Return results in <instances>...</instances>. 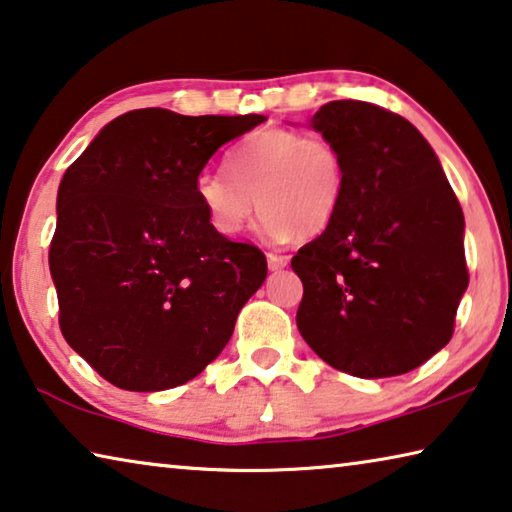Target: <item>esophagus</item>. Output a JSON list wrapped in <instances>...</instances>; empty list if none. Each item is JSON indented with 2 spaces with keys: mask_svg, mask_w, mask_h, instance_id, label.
Masks as SVG:
<instances>
[{
  "mask_svg": "<svg viewBox=\"0 0 512 512\" xmlns=\"http://www.w3.org/2000/svg\"><path fill=\"white\" fill-rule=\"evenodd\" d=\"M266 262H269V271H282L289 264V257L278 255V253H269L266 255Z\"/></svg>",
  "mask_w": 512,
  "mask_h": 512,
  "instance_id": "esophagus-1",
  "label": "esophagus"
}]
</instances>
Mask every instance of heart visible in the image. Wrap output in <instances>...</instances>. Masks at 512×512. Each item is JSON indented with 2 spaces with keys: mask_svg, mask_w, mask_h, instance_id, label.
<instances>
[{
  "mask_svg": "<svg viewBox=\"0 0 512 512\" xmlns=\"http://www.w3.org/2000/svg\"><path fill=\"white\" fill-rule=\"evenodd\" d=\"M225 168L202 170L193 184L209 225L223 237L246 230L257 205L264 207L257 223L264 237H314L328 230L346 198L342 154L321 136L262 129L234 145Z\"/></svg>",
  "mask_w": 512,
  "mask_h": 512,
  "instance_id": "heart-1",
  "label": "heart"
}]
</instances>
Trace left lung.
<instances>
[{
  "mask_svg": "<svg viewBox=\"0 0 512 512\" xmlns=\"http://www.w3.org/2000/svg\"><path fill=\"white\" fill-rule=\"evenodd\" d=\"M310 127L339 150L346 198L291 259L296 326L323 362L358 378L417 369L449 344L465 294V216L440 159L408 120L337 100Z\"/></svg>",
  "mask_w": 512,
  "mask_h": 512,
  "instance_id": "left-lung-1",
  "label": "left lung"
}]
</instances>
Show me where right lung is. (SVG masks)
Here are the masks:
<instances>
[{
    "label": "right lung",
    "instance_id": "add662e5",
    "mask_svg": "<svg viewBox=\"0 0 512 512\" xmlns=\"http://www.w3.org/2000/svg\"><path fill=\"white\" fill-rule=\"evenodd\" d=\"M264 120L134 109L63 175L50 246L61 332L111 385L189 383L262 287V250L218 234L193 184L221 145Z\"/></svg>",
    "mask_w": 512,
    "mask_h": 512
}]
</instances>
